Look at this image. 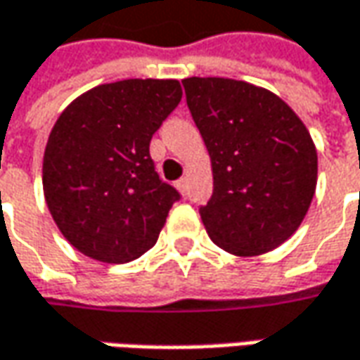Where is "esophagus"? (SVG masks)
Wrapping results in <instances>:
<instances>
[{
  "mask_svg": "<svg viewBox=\"0 0 360 360\" xmlns=\"http://www.w3.org/2000/svg\"><path fill=\"white\" fill-rule=\"evenodd\" d=\"M175 187H177L181 193H187V179H185V177H181V179L175 183Z\"/></svg>",
  "mask_w": 360,
  "mask_h": 360,
  "instance_id": "esophagus-1",
  "label": "esophagus"
}]
</instances>
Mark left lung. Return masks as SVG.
Listing matches in <instances>:
<instances>
[{
	"label": "left lung",
	"mask_w": 360,
	"mask_h": 360,
	"mask_svg": "<svg viewBox=\"0 0 360 360\" xmlns=\"http://www.w3.org/2000/svg\"><path fill=\"white\" fill-rule=\"evenodd\" d=\"M183 87L213 165V195L199 207L211 241L239 257L277 249L315 195L316 151L303 121L245 81L187 77Z\"/></svg>",
	"instance_id": "obj_1"
}]
</instances>
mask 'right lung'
Masks as SVG:
<instances>
[{
  "mask_svg": "<svg viewBox=\"0 0 360 360\" xmlns=\"http://www.w3.org/2000/svg\"><path fill=\"white\" fill-rule=\"evenodd\" d=\"M175 79L94 87L59 115L44 155V193L77 251L129 263L157 243L181 195L159 179L149 143L181 101Z\"/></svg>",
  "mask_w": 360,
  "mask_h": 360,
  "instance_id": "1",
  "label": "right lung"
}]
</instances>
